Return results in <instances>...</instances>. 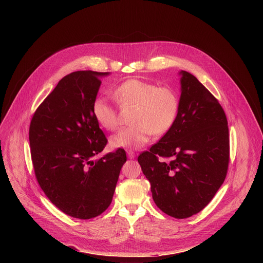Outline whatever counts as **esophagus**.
Here are the masks:
<instances>
[{
  "mask_svg": "<svg viewBox=\"0 0 263 263\" xmlns=\"http://www.w3.org/2000/svg\"><path fill=\"white\" fill-rule=\"evenodd\" d=\"M127 155H128V157H129L130 159H133V158H135V156H136L135 152H133L132 149H128V151H127Z\"/></svg>",
  "mask_w": 263,
  "mask_h": 263,
  "instance_id": "obj_1",
  "label": "esophagus"
}]
</instances>
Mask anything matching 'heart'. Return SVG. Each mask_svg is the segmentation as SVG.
<instances>
[{
  "instance_id": "b5f03b06",
  "label": "heart",
  "mask_w": 263,
  "mask_h": 263,
  "mask_svg": "<svg viewBox=\"0 0 263 263\" xmlns=\"http://www.w3.org/2000/svg\"><path fill=\"white\" fill-rule=\"evenodd\" d=\"M121 107H134L130 123L111 137L114 147L137 148L144 145L152 135H163L174 126L178 111L177 92L167 86H158L140 79H128L115 89ZM91 112L97 123L106 130H116L119 126V111L106 97L98 96L91 104Z\"/></svg>"
}]
</instances>
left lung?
<instances>
[{
	"instance_id": "obj_1",
	"label": "left lung",
	"mask_w": 263,
	"mask_h": 263,
	"mask_svg": "<svg viewBox=\"0 0 263 263\" xmlns=\"http://www.w3.org/2000/svg\"><path fill=\"white\" fill-rule=\"evenodd\" d=\"M180 73L176 122L137 160L157 207L186 218L203 210L223 183L230 144L227 117L217 99L194 74Z\"/></svg>"
}]
</instances>
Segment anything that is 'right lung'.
I'll use <instances>...</instances> for the list:
<instances>
[{
  "label": "right lung",
  "mask_w": 263,
  "mask_h": 263,
  "mask_svg": "<svg viewBox=\"0 0 263 263\" xmlns=\"http://www.w3.org/2000/svg\"><path fill=\"white\" fill-rule=\"evenodd\" d=\"M108 73L66 74L36 109L29 128L37 182L59 210L80 219L96 217L109 207L127 160L122 147L93 159L108 142L91 112L100 77Z\"/></svg>",
  "instance_id": "right-lung-1"
}]
</instances>
